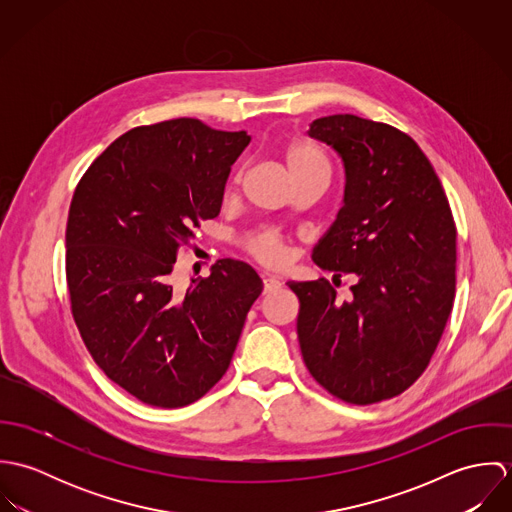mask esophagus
<instances>
[{"label":"esophagus","instance_id":"obj_1","mask_svg":"<svg viewBox=\"0 0 512 512\" xmlns=\"http://www.w3.org/2000/svg\"><path fill=\"white\" fill-rule=\"evenodd\" d=\"M278 288H282V282L278 278H272V276L264 278V293H272Z\"/></svg>","mask_w":512,"mask_h":512}]
</instances>
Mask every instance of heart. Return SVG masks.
Returning <instances> with one entry per match:
<instances>
[{
    "instance_id": "heart-1",
    "label": "heart",
    "mask_w": 512,
    "mask_h": 512,
    "mask_svg": "<svg viewBox=\"0 0 512 512\" xmlns=\"http://www.w3.org/2000/svg\"><path fill=\"white\" fill-rule=\"evenodd\" d=\"M284 165L290 181L307 175H329L327 159L315 147L301 142L286 149ZM244 246L256 260L268 266H282L288 260V244L274 230H258L250 234L244 240Z\"/></svg>"
}]
</instances>
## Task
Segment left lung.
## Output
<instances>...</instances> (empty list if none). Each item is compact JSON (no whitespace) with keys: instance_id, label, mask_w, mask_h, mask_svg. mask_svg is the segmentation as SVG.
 Instances as JSON below:
<instances>
[{"instance_id":"8db88e82","label":"left lung","mask_w":512,"mask_h":512,"mask_svg":"<svg viewBox=\"0 0 512 512\" xmlns=\"http://www.w3.org/2000/svg\"><path fill=\"white\" fill-rule=\"evenodd\" d=\"M307 136L345 171L343 205L313 248L333 282H288L311 376L351 404L402 394L426 370L455 297V222L438 175L404 132L353 114L313 120Z\"/></svg>"}]
</instances>
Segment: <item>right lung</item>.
<instances>
[{
    "instance_id": "add662e5",
    "label": "right lung",
    "mask_w": 512,
    "mask_h": 512,
    "mask_svg": "<svg viewBox=\"0 0 512 512\" xmlns=\"http://www.w3.org/2000/svg\"><path fill=\"white\" fill-rule=\"evenodd\" d=\"M250 144L195 118L140 126L94 159L67 222V284L80 337L110 380L149 406L179 408L226 372L262 293L252 266L224 258L185 292L177 250L219 217L232 163Z\"/></svg>"
}]
</instances>
